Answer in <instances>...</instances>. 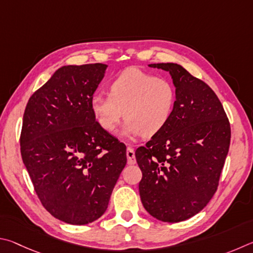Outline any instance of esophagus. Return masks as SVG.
I'll list each match as a JSON object with an SVG mask.
<instances>
[{
	"label": "esophagus",
	"mask_w": 253,
	"mask_h": 253,
	"mask_svg": "<svg viewBox=\"0 0 253 253\" xmlns=\"http://www.w3.org/2000/svg\"><path fill=\"white\" fill-rule=\"evenodd\" d=\"M126 158H127V165H134L136 162L134 150L130 147L126 149Z\"/></svg>",
	"instance_id": "esophagus-1"
}]
</instances>
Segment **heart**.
<instances>
[{
    "mask_svg": "<svg viewBox=\"0 0 253 253\" xmlns=\"http://www.w3.org/2000/svg\"><path fill=\"white\" fill-rule=\"evenodd\" d=\"M175 100V87L169 80L130 68L110 83L109 95H93L90 106L105 131L112 132L123 115V136H152L169 122Z\"/></svg>",
    "mask_w": 253,
    "mask_h": 253,
    "instance_id": "obj_1",
    "label": "heart"
}]
</instances>
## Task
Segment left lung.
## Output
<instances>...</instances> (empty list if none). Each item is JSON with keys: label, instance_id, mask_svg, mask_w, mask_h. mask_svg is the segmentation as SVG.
Segmentation results:
<instances>
[{"label": "left lung", "instance_id": "1", "mask_svg": "<svg viewBox=\"0 0 253 253\" xmlns=\"http://www.w3.org/2000/svg\"><path fill=\"white\" fill-rule=\"evenodd\" d=\"M149 66L170 73L176 100L167 126L135 151L142 171L140 198L156 219L180 222L199 213L218 189L231 129L207 83L176 63Z\"/></svg>", "mask_w": 253, "mask_h": 253}]
</instances>
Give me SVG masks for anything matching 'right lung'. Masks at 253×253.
I'll return each mask as SVG.
<instances>
[{
	"instance_id": "right-lung-1",
	"label": "right lung",
	"mask_w": 253,
	"mask_h": 253,
	"mask_svg": "<svg viewBox=\"0 0 253 253\" xmlns=\"http://www.w3.org/2000/svg\"><path fill=\"white\" fill-rule=\"evenodd\" d=\"M106 64L62 66L26 104L21 156L43 207L65 223L104 213L126 165V148L102 129L91 97Z\"/></svg>"
}]
</instances>
